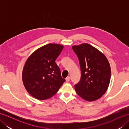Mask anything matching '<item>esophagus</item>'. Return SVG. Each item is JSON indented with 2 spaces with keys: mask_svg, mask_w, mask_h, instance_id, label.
I'll use <instances>...</instances> for the list:
<instances>
[{
  "mask_svg": "<svg viewBox=\"0 0 129 129\" xmlns=\"http://www.w3.org/2000/svg\"><path fill=\"white\" fill-rule=\"evenodd\" d=\"M65 79H66V81L67 82H69L70 81V76H67V78Z\"/></svg>",
  "mask_w": 129,
  "mask_h": 129,
  "instance_id": "obj_1",
  "label": "esophagus"
}]
</instances>
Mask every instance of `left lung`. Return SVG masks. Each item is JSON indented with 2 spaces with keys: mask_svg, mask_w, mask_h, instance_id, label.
<instances>
[{
  "mask_svg": "<svg viewBox=\"0 0 129 129\" xmlns=\"http://www.w3.org/2000/svg\"><path fill=\"white\" fill-rule=\"evenodd\" d=\"M79 58L81 72L79 83L75 85L77 94L87 101H94L105 94L110 84L111 68L103 53L87 43L73 45Z\"/></svg>",
  "mask_w": 129,
  "mask_h": 129,
  "instance_id": "8db88e82",
  "label": "left lung"
}]
</instances>
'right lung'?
I'll use <instances>...</instances> for the list:
<instances>
[{
    "mask_svg": "<svg viewBox=\"0 0 129 129\" xmlns=\"http://www.w3.org/2000/svg\"><path fill=\"white\" fill-rule=\"evenodd\" d=\"M64 48L57 44H48L38 48L24 64L22 80L26 91L39 100H46L58 91L65 80L55 62Z\"/></svg>",
    "mask_w": 129,
    "mask_h": 129,
    "instance_id": "add662e5",
    "label": "right lung"
}]
</instances>
